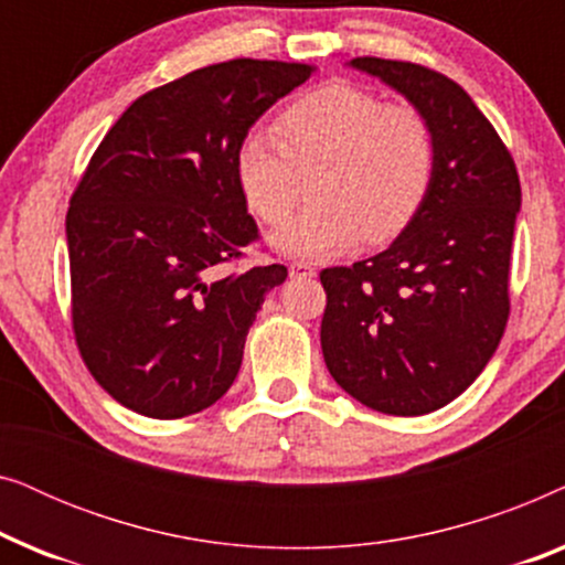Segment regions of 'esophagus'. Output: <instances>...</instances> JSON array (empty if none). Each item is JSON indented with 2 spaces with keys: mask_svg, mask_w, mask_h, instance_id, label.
I'll return each instance as SVG.
<instances>
[{
  "mask_svg": "<svg viewBox=\"0 0 565 565\" xmlns=\"http://www.w3.org/2000/svg\"><path fill=\"white\" fill-rule=\"evenodd\" d=\"M316 269L311 262H290V277L292 280H300V277H313Z\"/></svg>",
  "mask_w": 565,
  "mask_h": 565,
  "instance_id": "1",
  "label": "esophagus"
}]
</instances>
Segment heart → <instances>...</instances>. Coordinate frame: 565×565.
<instances>
[{
	"label": "heart",
	"instance_id": "obj_1",
	"mask_svg": "<svg viewBox=\"0 0 565 565\" xmlns=\"http://www.w3.org/2000/svg\"><path fill=\"white\" fill-rule=\"evenodd\" d=\"M296 159H327L313 205L269 234L288 257H337L365 238L401 234L427 198L435 134L408 105H385L347 82L316 87L288 105L277 128H252L236 149V180L262 221L280 223L296 203Z\"/></svg>",
	"mask_w": 565,
	"mask_h": 565
}]
</instances>
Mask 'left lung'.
Masks as SVG:
<instances>
[{
	"instance_id": "left-lung-1",
	"label": "left lung",
	"mask_w": 565,
	"mask_h": 565,
	"mask_svg": "<svg viewBox=\"0 0 565 565\" xmlns=\"http://www.w3.org/2000/svg\"><path fill=\"white\" fill-rule=\"evenodd\" d=\"M347 66L427 118L435 174L388 249L321 273V350L331 377L360 404L422 416L458 398L504 334L520 177L460 84L408 61L360 56Z\"/></svg>"
}]
</instances>
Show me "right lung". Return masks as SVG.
Returning a JSON list of instances; mask_svg holds the SVG:
<instances>
[{
    "mask_svg": "<svg viewBox=\"0 0 565 565\" xmlns=\"http://www.w3.org/2000/svg\"><path fill=\"white\" fill-rule=\"evenodd\" d=\"M316 66L234 58L138 97L66 213L72 319L89 373L130 412L180 419L236 381L285 265L221 275L257 238L236 149Z\"/></svg>",
    "mask_w": 565,
    "mask_h": 565,
    "instance_id": "right-lung-1",
    "label": "right lung"
}]
</instances>
